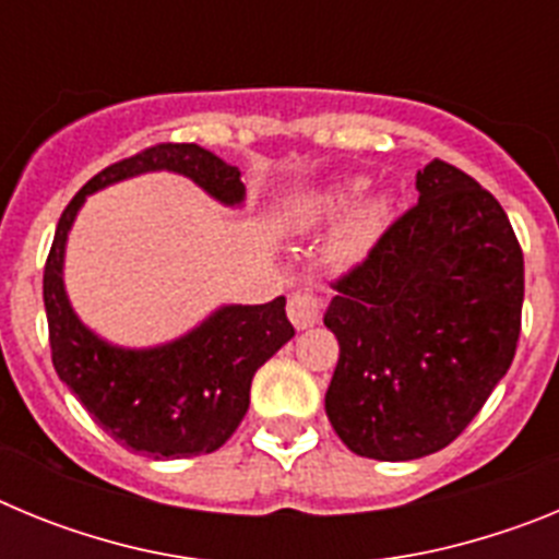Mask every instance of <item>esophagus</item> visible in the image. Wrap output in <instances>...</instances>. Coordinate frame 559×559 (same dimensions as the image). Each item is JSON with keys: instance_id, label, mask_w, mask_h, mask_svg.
I'll list each match as a JSON object with an SVG mask.
<instances>
[{"instance_id": "1", "label": "esophagus", "mask_w": 559, "mask_h": 559, "mask_svg": "<svg viewBox=\"0 0 559 559\" xmlns=\"http://www.w3.org/2000/svg\"><path fill=\"white\" fill-rule=\"evenodd\" d=\"M288 316L296 330L313 328V324L322 319V302H319V296L308 294V290H294V294L288 296Z\"/></svg>"}]
</instances>
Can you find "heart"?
<instances>
[{
    "mask_svg": "<svg viewBox=\"0 0 559 559\" xmlns=\"http://www.w3.org/2000/svg\"><path fill=\"white\" fill-rule=\"evenodd\" d=\"M364 190V181L360 179H349V181H341V185L328 187V190L316 192L313 199L302 206V221L305 226L310 224H319V221H330L335 215L347 210L355 199L360 195ZM386 201L383 199H372L367 204H360L358 210H353L344 224L338 226V231L333 235L330 240V260L335 265H353L355 260L367 254L372 249V243L378 240L380 229H383V221H386Z\"/></svg>",
    "mask_w": 559,
    "mask_h": 559,
    "instance_id": "obj_1",
    "label": "heart"
}]
</instances>
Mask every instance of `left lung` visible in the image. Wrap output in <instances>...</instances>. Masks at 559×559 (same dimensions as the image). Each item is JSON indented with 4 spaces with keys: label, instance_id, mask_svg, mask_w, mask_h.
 <instances>
[{
    "label": "left lung",
    "instance_id": "obj_1",
    "mask_svg": "<svg viewBox=\"0 0 559 559\" xmlns=\"http://www.w3.org/2000/svg\"><path fill=\"white\" fill-rule=\"evenodd\" d=\"M419 201L333 283L338 364L324 408L358 456L408 462L471 426L515 358L523 251L492 192L442 159Z\"/></svg>",
    "mask_w": 559,
    "mask_h": 559
}]
</instances>
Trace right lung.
Segmentation results:
<instances>
[{
    "instance_id": "right-lung-1",
    "label": "right lung",
    "mask_w": 559,
    "mask_h": 559,
    "mask_svg": "<svg viewBox=\"0 0 559 559\" xmlns=\"http://www.w3.org/2000/svg\"><path fill=\"white\" fill-rule=\"evenodd\" d=\"M170 170L221 204H243L240 170L192 142H162L114 162L78 190L58 221L44 265V308L58 378L120 445L153 459L218 451L249 412L251 378L294 338L285 296L226 305L181 338L151 349L114 347L75 316L63 290V249L86 195L140 173Z\"/></svg>"
}]
</instances>
